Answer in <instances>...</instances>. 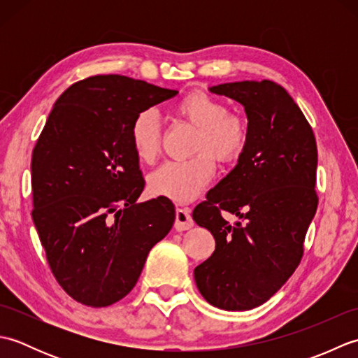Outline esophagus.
Wrapping results in <instances>:
<instances>
[{
    "instance_id": "obj_1",
    "label": "esophagus",
    "mask_w": 358,
    "mask_h": 358,
    "mask_svg": "<svg viewBox=\"0 0 358 358\" xmlns=\"http://www.w3.org/2000/svg\"><path fill=\"white\" fill-rule=\"evenodd\" d=\"M194 226V220L189 209H177L175 210V229L187 231Z\"/></svg>"
}]
</instances>
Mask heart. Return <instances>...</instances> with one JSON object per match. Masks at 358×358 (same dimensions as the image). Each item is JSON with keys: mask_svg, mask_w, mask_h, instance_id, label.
Here are the masks:
<instances>
[{"mask_svg": "<svg viewBox=\"0 0 358 358\" xmlns=\"http://www.w3.org/2000/svg\"><path fill=\"white\" fill-rule=\"evenodd\" d=\"M173 115L195 127L187 159H171L149 175L150 192L175 203H189L199 196L214 177L215 162L234 164L245 154L250 141L249 120L204 90H191L173 104ZM163 129L154 110L134 117L129 138L143 163H154L162 149Z\"/></svg>", "mask_w": 358, "mask_h": 358, "instance_id": "obj_1", "label": "heart"}]
</instances>
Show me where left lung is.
Returning a JSON list of instances; mask_svg holds the SVG:
<instances>
[{"label":"left lung","instance_id":"obj_1","mask_svg":"<svg viewBox=\"0 0 358 358\" xmlns=\"http://www.w3.org/2000/svg\"><path fill=\"white\" fill-rule=\"evenodd\" d=\"M245 106L250 141L238 164L192 212L215 238L194 271L204 300L224 310L263 305L292 275L318 206L313 127L286 90L269 80L210 87ZM242 222L231 227L222 212Z\"/></svg>","mask_w":358,"mask_h":358}]
</instances>
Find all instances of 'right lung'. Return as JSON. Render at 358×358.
I'll return each mask as SVG.
<instances>
[{
  "instance_id": "1",
  "label": "right lung",
  "mask_w": 358,
  "mask_h": 358,
  "mask_svg": "<svg viewBox=\"0 0 358 358\" xmlns=\"http://www.w3.org/2000/svg\"><path fill=\"white\" fill-rule=\"evenodd\" d=\"M177 90L94 75L58 98L32 154V218L58 285L81 305L110 306L132 291L149 250L175 222L169 199L144 189L129 129Z\"/></svg>"
}]
</instances>
